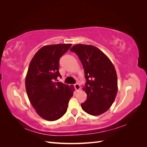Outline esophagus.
Returning <instances> with one entry per match:
<instances>
[{"instance_id": "obj_1", "label": "esophagus", "mask_w": 147, "mask_h": 147, "mask_svg": "<svg viewBox=\"0 0 147 147\" xmlns=\"http://www.w3.org/2000/svg\"><path fill=\"white\" fill-rule=\"evenodd\" d=\"M74 87L75 88V90H76L77 91H78L79 89H80V84L78 83H75L74 84Z\"/></svg>"}]
</instances>
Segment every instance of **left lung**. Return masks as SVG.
I'll return each mask as SVG.
<instances>
[{
    "instance_id": "obj_1",
    "label": "left lung",
    "mask_w": 147,
    "mask_h": 147,
    "mask_svg": "<svg viewBox=\"0 0 147 147\" xmlns=\"http://www.w3.org/2000/svg\"><path fill=\"white\" fill-rule=\"evenodd\" d=\"M70 51L76 53L84 70L86 83L83 90L87 99L81 104L83 110L92 115L104 113L112 106L117 94V75L113 64L94 46L78 44Z\"/></svg>"
}]
</instances>
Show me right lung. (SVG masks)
<instances>
[{"label":"right lung","mask_w":147,"mask_h":147,"mask_svg":"<svg viewBox=\"0 0 147 147\" xmlns=\"http://www.w3.org/2000/svg\"><path fill=\"white\" fill-rule=\"evenodd\" d=\"M71 44L43 47L31 60L25 84L29 99L36 112L48 121H55L66 113L74 89L61 82L59 59Z\"/></svg>","instance_id":"1"}]
</instances>
